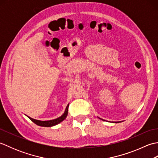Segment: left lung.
<instances>
[{"instance_id": "1", "label": "left lung", "mask_w": 158, "mask_h": 158, "mask_svg": "<svg viewBox=\"0 0 158 158\" xmlns=\"http://www.w3.org/2000/svg\"><path fill=\"white\" fill-rule=\"evenodd\" d=\"M102 120H103V119H102ZM103 121H104V120H103ZM116 123H117V122H116Z\"/></svg>"}]
</instances>
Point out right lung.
I'll use <instances>...</instances> for the list:
<instances>
[{
  "mask_svg": "<svg viewBox=\"0 0 158 158\" xmlns=\"http://www.w3.org/2000/svg\"><path fill=\"white\" fill-rule=\"evenodd\" d=\"M69 104L67 105L66 108L65 109V111L64 113L62 115L60 116V117L55 119L53 120H49V121H40V120H36L35 119H32L31 117H29V119H31L32 122H34L35 124L40 126H43V127H52L53 126H56L57 124H58L59 123L62 122L63 120H64L66 119V117H67V115H68V109H69Z\"/></svg>",
  "mask_w": 158,
  "mask_h": 158,
  "instance_id": "obj_1",
  "label": "right lung"
}]
</instances>
